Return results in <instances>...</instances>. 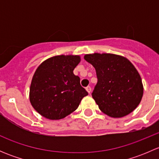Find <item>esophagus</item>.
<instances>
[{"mask_svg":"<svg viewBox=\"0 0 159 159\" xmlns=\"http://www.w3.org/2000/svg\"><path fill=\"white\" fill-rule=\"evenodd\" d=\"M85 89H86V91H88V93H89V94H90V93H91V87H90V86H88V87L86 88Z\"/></svg>","mask_w":159,"mask_h":159,"instance_id":"34e87169","label":"esophagus"}]
</instances>
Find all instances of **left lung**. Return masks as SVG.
Returning <instances> with one entry per match:
<instances>
[{"label": "left lung", "instance_id": "obj_1", "mask_svg": "<svg viewBox=\"0 0 159 159\" xmlns=\"http://www.w3.org/2000/svg\"><path fill=\"white\" fill-rule=\"evenodd\" d=\"M84 58L95 68L98 83L92 98L99 109L117 118L126 116L137 108L143 96V84L129 59L107 53L85 54Z\"/></svg>", "mask_w": 159, "mask_h": 159}]
</instances>
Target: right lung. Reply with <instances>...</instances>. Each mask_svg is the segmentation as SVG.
Masks as SVG:
<instances>
[{"label":"right lung","mask_w":159,"mask_h":159,"mask_svg":"<svg viewBox=\"0 0 159 159\" xmlns=\"http://www.w3.org/2000/svg\"><path fill=\"white\" fill-rule=\"evenodd\" d=\"M81 61L79 55H57L38 67L30 87L32 107L41 116L60 120L78 108L88 92L73 70Z\"/></svg>","instance_id":"1"}]
</instances>
